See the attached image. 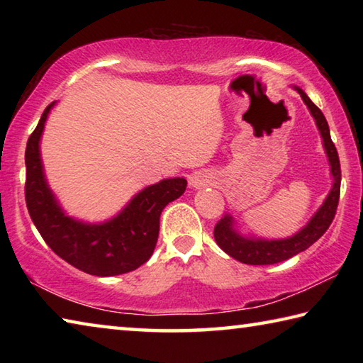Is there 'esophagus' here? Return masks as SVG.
Wrapping results in <instances>:
<instances>
[{"mask_svg": "<svg viewBox=\"0 0 363 363\" xmlns=\"http://www.w3.org/2000/svg\"><path fill=\"white\" fill-rule=\"evenodd\" d=\"M190 187H195V189H200V187H205L208 186V182H210V179H208V176L205 173H195L190 176Z\"/></svg>", "mask_w": 363, "mask_h": 363, "instance_id": "esophagus-1", "label": "esophagus"}]
</instances>
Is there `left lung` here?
Masks as SVG:
<instances>
[{
  "instance_id": "left-lung-1",
  "label": "left lung",
  "mask_w": 363,
  "mask_h": 363,
  "mask_svg": "<svg viewBox=\"0 0 363 363\" xmlns=\"http://www.w3.org/2000/svg\"><path fill=\"white\" fill-rule=\"evenodd\" d=\"M294 89L298 91L301 97H303L307 108L311 110V115L314 116L318 131H320L325 152H327L331 167V176H333V187H331L328 196L325 199L323 205L318 208V211L314 214V218L309 220V224H307L304 229H301L296 235L284 238V240H261V238L243 237L233 229V219L230 214H225L223 219L218 220V224L214 225V240L219 245V248L225 251L229 256H232L233 259L240 261L243 264H251V266L277 264L290 259L294 255L309 248L312 243H315L318 238L327 232L330 224L333 223L337 201H340V157H337L336 147L333 144V140H331L328 123L325 120L322 110L307 97L303 89L298 88V86H294Z\"/></svg>"
}]
</instances>
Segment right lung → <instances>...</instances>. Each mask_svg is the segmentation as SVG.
Here are the masks:
<instances>
[{"label": "right lung", "mask_w": 363, "mask_h": 363, "mask_svg": "<svg viewBox=\"0 0 363 363\" xmlns=\"http://www.w3.org/2000/svg\"><path fill=\"white\" fill-rule=\"evenodd\" d=\"M52 107L54 102L45 108L26 149L30 218L48 247L73 267L97 277L131 272L149 261L158 240L160 214L184 194L187 181L173 177L145 187L107 223L86 224L69 218L48 187L40 155V139Z\"/></svg>", "instance_id": "1"}]
</instances>
